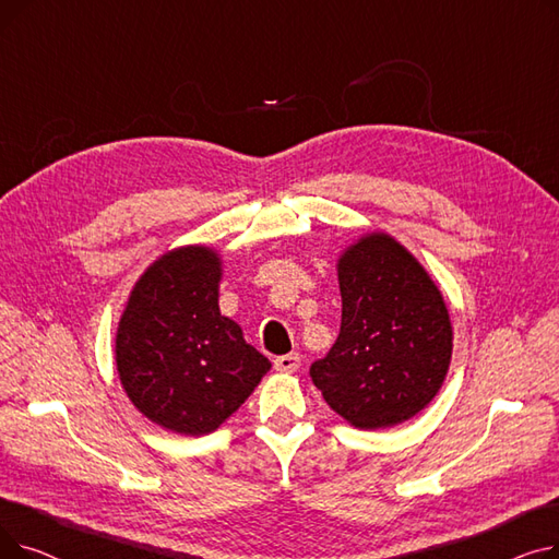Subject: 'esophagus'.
I'll list each match as a JSON object with an SVG mask.
<instances>
[{"instance_id": "34e87169", "label": "esophagus", "mask_w": 559, "mask_h": 559, "mask_svg": "<svg viewBox=\"0 0 559 559\" xmlns=\"http://www.w3.org/2000/svg\"><path fill=\"white\" fill-rule=\"evenodd\" d=\"M299 365H301V356H299V354H285V356H278V358L274 360L276 371H283V373L297 371Z\"/></svg>"}]
</instances>
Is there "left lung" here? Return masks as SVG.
Here are the masks:
<instances>
[{"label":"left lung","mask_w":559,"mask_h":559,"mask_svg":"<svg viewBox=\"0 0 559 559\" xmlns=\"http://www.w3.org/2000/svg\"><path fill=\"white\" fill-rule=\"evenodd\" d=\"M342 326L310 378L360 430L392 428L435 399L449 373L453 326L442 292L392 235L373 230L337 260Z\"/></svg>","instance_id":"left-lung-1"}]
</instances>
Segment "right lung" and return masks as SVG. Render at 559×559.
<instances>
[{
	"label": "right lung",
	"instance_id": "obj_1",
	"mask_svg": "<svg viewBox=\"0 0 559 559\" xmlns=\"http://www.w3.org/2000/svg\"><path fill=\"white\" fill-rule=\"evenodd\" d=\"M219 281L215 249H171L138 278L117 324L115 365L127 396L176 435L217 430L272 369L219 312Z\"/></svg>",
	"mask_w": 559,
	"mask_h": 559
}]
</instances>
